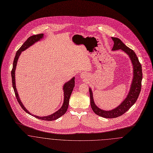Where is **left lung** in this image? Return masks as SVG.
<instances>
[{
	"mask_svg": "<svg viewBox=\"0 0 153 153\" xmlns=\"http://www.w3.org/2000/svg\"><path fill=\"white\" fill-rule=\"evenodd\" d=\"M114 41V46L112 51H117L121 49L128 55L133 68V79L130 87V91L126 98L116 108L109 110L105 111L99 108L94 102L93 92L91 89L89 88V93L90 97V104L93 111L97 115L102 117L112 119L116 118L128 111L130 108L136 102L138 96L140 94L141 88V81L143 78L142 68L138 59L137 57L135 52L132 49L126 46L120 39L117 37H111Z\"/></svg>",
	"mask_w": 153,
	"mask_h": 153,
	"instance_id": "left-lung-1",
	"label": "left lung"
}]
</instances>
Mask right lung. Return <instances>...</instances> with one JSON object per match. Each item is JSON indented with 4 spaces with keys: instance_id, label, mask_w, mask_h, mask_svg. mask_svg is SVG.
<instances>
[{
    "instance_id": "right-lung-1",
    "label": "right lung",
    "mask_w": 153,
    "mask_h": 153,
    "mask_svg": "<svg viewBox=\"0 0 153 153\" xmlns=\"http://www.w3.org/2000/svg\"><path fill=\"white\" fill-rule=\"evenodd\" d=\"M43 35L44 34L43 33H41V34H36V35H33V36L29 37L27 39V40L23 44V45L20 48V49L16 52L15 57L14 59V61H13V68H12V71H11V74H12V79L13 88L14 89V91H15L16 99H17V102H19L21 107L27 113L29 114L30 115H32V116H33L37 119H40V120H45V121H52V120H54L59 119V117H60L61 116L64 115L65 114V113L67 111V110L68 108L70 97L71 96V92L74 87V79H75L74 77H73L68 82H66L63 85V91H64V101H63V103L62 107L59 110H57V111L54 113L53 114H51V115H49L48 116H43V117H39L36 115H33V114H31L25 108V107L23 105V103L22 102L20 98H19V94L17 93V88L16 87V83H15V70H16V66H17V60L19 59V57L22 51H25L26 49L29 48L30 46L34 45V43H35L36 42L40 40V39H42L43 37Z\"/></svg>"
}]
</instances>
